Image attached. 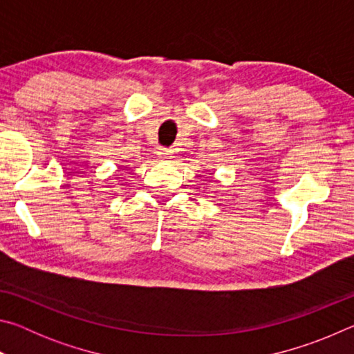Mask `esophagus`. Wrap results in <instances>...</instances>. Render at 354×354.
<instances>
[{
  "label": "esophagus",
  "instance_id": "esophagus-1",
  "mask_svg": "<svg viewBox=\"0 0 354 354\" xmlns=\"http://www.w3.org/2000/svg\"><path fill=\"white\" fill-rule=\"evenodd\" d=\"M159 158L171 159L173 158V149H170V148H159Z\"/></svg>",
  "mask_w": 354,
  "mask_h": 354
}]
</instances>
